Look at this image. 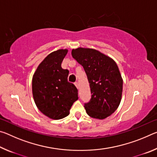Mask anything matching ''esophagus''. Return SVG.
<instances>
[{
	"label": "esophagus",
	"instance_id": "obj_1",
	"mask_svg": "<svg viewBox=\"0 0 157 157\" xmlns=\"http://www.w3.org/2000/svg\"><path fill=\"white\" fill-rule=\"evenodd\" d=\"M74 84H75V85L76 86L77 88L79 89V84H78V82H75V83H74Z\"/></svg>",
	"mask_w": 157,
	"mask_h": 157
}]
</instances>
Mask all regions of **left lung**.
<instances>
[{
	"label": "left lung",
	"instance_id": "obj_1",
	"mask_svg": "<svg viewBox=\"0 0 157 157\" xmlns=\"http://www.w3.org/2000/svg\"><path fill=\"white\" fill-rule=\"evenodd\" d=\"M71 54L83 66L91 89V99L84 103L87 114L94 118H106L117 109L121 100L123 79L118 66L94 49L78 48Z\"/></svg>",
	"mask_w": 157,
	"mask_h": 157
}]
</instances>
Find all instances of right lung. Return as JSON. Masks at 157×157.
Segmentation results:
<instances>
[{
    "label": "right lung",
    "mask_w": 157,
    "mask_h": 157,
    "mask_svg": "<svg viewBox=\"0 0 157 157\" xmlns=\"http://www.w3.org/2000/svg\"><path fill=\"white\" fill-rule=\"evenodd\" d=\"M68 50L52 52L39 65L33 78V94L36 107L54 120L65 118L78 99V89L68 81L69 71L62 68Z\"/></svg>",
    "instance_id": "1"
}]
</instances>
